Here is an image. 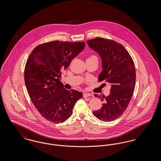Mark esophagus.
I'll use <instances>...</instances> for the list:
<instances>
[{"label": "esophagus", "mask_w": 161, "mask_h": 161, "mask_svg": "<svg viewBox=\"0 0 161 161\" xmlns=\"http://www.w3.org/2000/svg\"><path fill=\"white\" fill-rule=\"evenodd\" d=\"M91 96V94L89 93H83V97L86 98V97H90Z\"/></svg>", "instance_id": "esophagus-1"}]
</instances>
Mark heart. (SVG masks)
Here are the masks:
<instances>
[{
	"label": "heart",
	"mask_w": 161,
	"mask_h": 161,
	"mask_svg": "<svg viewBox=\"0 0 161 161\" xmlns=\"http://www.w3.org/2000/svg\"><path fill=\"white\" fill-rule=\"evenodd\" d=\"M97 58V57L95 55H91V56H90V57L89 58Z\"/></svg>",
	"instance_id": "obj_1"
}]
</instances>
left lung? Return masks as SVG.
Segmentation results:
<instances>
[{
  "instance_id": "left-lung-1",
  "label": "left lung",
  "mask_w": 161,
  "mask_h": 161,
  "mask_svg": "<svg viewBox=\"0 0 161 161\" xmlns=\"http://www.w3.org/2000/svg\"><path fill=\"white\" fill-rule=\"evenodd\" d=\"M87 43L101 59L103 70L98 81L105 80L111 85L107 97L95 95L104 103L93 114L101 121H112L121 116L133 96L136 81L134 62L125 47L114 40L97 37Z\"/></svg>"
}]
</instances>
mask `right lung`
<instances>
[{"instance_id": "1", "label": "right lung", "mask_w": 161, "mask_h": 161, "mask_svg": "<svg viewBox=\"0 0 161 161\" xmlns=\"http://www.w3.org/2000/svg\"><path fill=\"white\" fill-rule=\"evenodd\" d=\"M84 46V42H50L36 47L27 60L24 72L27 91L38 112L49 121L67 120L83 97L78 91L65 89L60 79L61 71Z\"/></svg>"}]
</instances>
